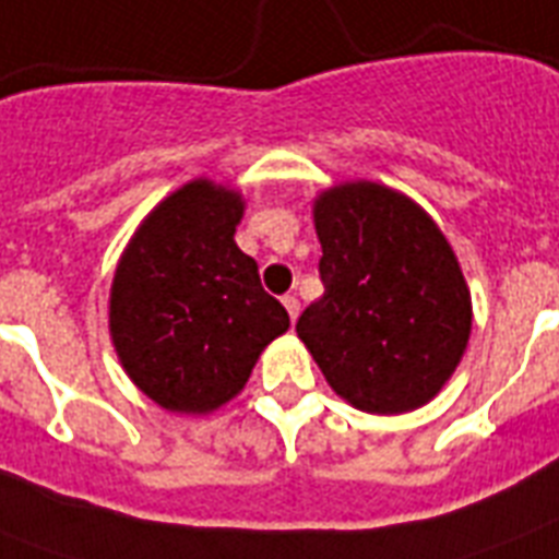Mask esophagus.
Instances as JSON below:
<instances>
[{
  "instance_id": "34e87169",
  "label": "esophagus",
  "mask_w": 559,
  "mask_h": 559,
  "mask_svg": "<svg viewBox=\"0 0 559 559\" xmlns=\"http://www.w3.org/2000/svg\"><path fill=\"white\" fill-rule=\"evenodd\" d=\"M284 307H287L289 322H296L298 310H301V305H298V298L296 296H284Z\"/></svg>"
}]
</instances>
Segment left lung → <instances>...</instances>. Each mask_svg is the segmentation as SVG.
I'll return each mask as SVG.
<instances>
[{
	"instance_id": "obj_1",
	"label": "left lung",
	"mask_w": 559,
	"mask_h": 559,
	"mask_svg": "<svg viewBox=\"0 0 559 559\" xmlns=\"http://www.w3.org/2000/svg\"><path fill=\"white\" fill-rule=\"evenodd\" d=\"M313 217L324 296L298 316V340L350 406L400 415L429 403L473 324L447 237L420 205L377 182L324 191Z\"/></svg>"
}]
</instances>
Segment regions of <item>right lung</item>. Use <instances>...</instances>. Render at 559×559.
Returning a JSON list of instances; mask_svg holds the SVG:
<instances>
[{
    "instance_id": "obj_1",
    "label": "right lung",
    "mask_w": 559,
    "mask_h": 559,
    "mask_svg": "<svg viewBox=\"0 0 559 559\" xmlns=\"http://www.w3.org/2000/svg\"><path fill=\"white\" fill-rule=\"evenodd\" d=\"M240 217V193L188 182L144 219L118 263L109 333L130 380L162 408L223 406L289 328L258 263L237 249Z\"/></svg>"
}]
</instances>
